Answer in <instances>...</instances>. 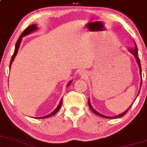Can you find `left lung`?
I'll list each match as a JSON object with an SVG mask.
<instances>
[{"label":"left lung","instance_id":"8db88e82","mask_svg":"<svg viewBox=\"0 0 147 147\" xmlns=\"http://www.w3.org/2000/svg\"><path fill=\"white\" fill-rule=\"evenodd\" d=\"M131 51V52L133 54H134V57H135L136 59H137V63H138V65H139V66H140V74H141V75H142V67H141V63H140V58H139V57H138L139 55H138V51H137V45H135V48H134V50H131V51ZM142 81H141V85H140V87H141V86H142ZM88 105H89V107H90V110H91L92 111H93V113H95V114L98 115V116H100V117H105V118H109V119H113V118H117V117H123V116L125 115L127 113V111H128V110H129V109H130V107H129V108H128L127 110L125 112V113H122V114H121V115H117V116H115V117H107V116L102 115L100 114L99 113H98V112H96V110H95L93 108V107L91 106V105H90V101H89V99H88Z\"/></svg>","mask_w":147,"mask_h":147}]
</instances>
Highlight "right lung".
Returning a JSON list of instances; mask_svg holds the SVG:
<instances>
[{"label":"right lung","instance_id":"1","mask_svg":"<svg viewBox=\"0 0 147 147\" xmlns=\"http://www.w3.org/2000/svg\"><path fill=\"white\" fill-rule=\"evenodd\" d=\"M37 29V26H36L35 25H30V26H28V28L25 29V30L23 31V32L21 34V35L20 36L19 39H18L17 42H16V47H15V51H14V53H13V56H12V58H11V60H10V66H11V63L13 61V60H14V58L16 57V54H17L18 53V49H19V47H20V42H21V40H22V37H24V36L27 35V34H30V33L31 32H33L34 31V30H36ZM72 83V81H71V82H69V84H68V86H69ZM62 101H63V98H61V101H60L58 107H57V108L55 109V110H54V111L52 112V113H51V114H49V115H47L45 116V117H37V118H47V117H51V116L54 115H55L56 113H57V112L59 110V109L61 108V105H62Z\"/></svg>","mask_w":147,"mask_h":147}]
</instances>
